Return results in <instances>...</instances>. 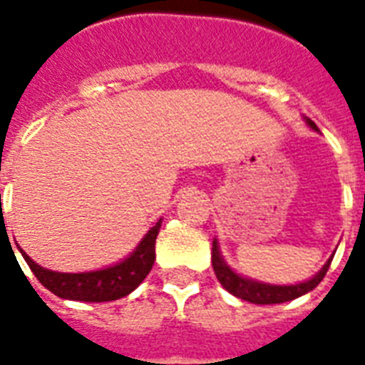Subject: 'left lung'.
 <instances>
[{"label":"left lung","mask_w":365,"mask_h":365,"mask_svg":"<svg viewBox=\"0 0 365 365\" xmlns=\"http://www.w3.org/2000/svg\"><path fill=\"white\" fill-rule=\"evenodd\" d=\"M307 123V126H311L314 132L318 130V126L309 119V117H303ZM334 259V254L329 255L328 261L324 263L322 269L312 274L311 278H307L303 282L295 284H269L261 282V280H255V278H250L242 272H237L233 267L229 265L225 257L222 254V248H220V242L217 239H214L212 242V267H214V272H216L217 280L222 284L223 288L227 289L229 294H233L235 297L239 299L250 301V303H255V305H274V303H286V301L297 299L301 295L309 294L312 289L317 288L318 284L322 282V278L326 277V272L329 269V263Z\"/></svg>","instance_id":"obj_1"}]
</instances>
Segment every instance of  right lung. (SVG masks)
Listing matches in <instances>:
<instances>
[{
    "label": "right lung",
    "mask_w": 365,
    "mask_h": 365,
    "mask_svg": "<svg viewBox=\"0 0 365 365\" xmlns=\"http://www.w3.org/2000/svg\"><path fill=\"white\" fill-rule=\"evenodd\" d=\"M160 223H163V217L143 235V239L126 257L108 267L96 269V271H51V269H45L31 259L19 244H16V248L31 269V272L37 277V280L48 292H53L54 295H58L62 299L88 301V303L115 301L132 294L151 271L155 263V240L159 235Z\"/></svg>",
    "instance_id": "obj_1"
}]
</instances>
